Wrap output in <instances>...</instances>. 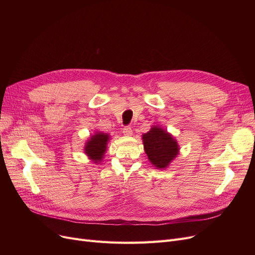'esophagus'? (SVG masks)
<instances>
[{
  "label": "esophagus",
  "instance_id": "34e87169",
  "mask_svg": "<svg viewBox=\"0 0 255 255\" xmlns=\"http://www.w3.org/2000/svg\"><path fill=\"white\" fill-rule=\"evenodd\" d=\"M123 133H124L125 135H127V136L132 135V128H131L130 126H126V127L123 129Z\"/></svg>",
  "mask_w": 255,
  "mask_h": 255
}]
</instances>
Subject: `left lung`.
Returning a JSON list of instances; mask_svg holds the SVG:
<instances>
[{
	"label": "left lung",
	"mask_w": 255,
	"mask_h": 255,
	"mask_svg": "<svg viewBox=\"0 0 255 255\" xmlns=\"http://www.w3.org/2000/svg\"><path fill=\"white\" fill-rule=\"evenodd\" d=\"M143 148L152 164L158 168H165L176 158L179 145L173 137L161 128L154 127L142 135Z\"/></svg>",
	"instance_id": "obj_1"
}]
</instances>
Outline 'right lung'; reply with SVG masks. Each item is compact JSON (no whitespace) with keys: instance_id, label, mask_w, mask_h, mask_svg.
Masks as SVG:
<instances>
[{"instance_id":"add662e5","label":"right lung","mask_w":255,"mask_h":255,"mask_svg":"<svg viewBox=\"0 0 255 255\" xmlns=\"http://www.w3.org/2000/svg\"><path fill=\"white\" fill-rule=\"evenodd\" d=\"M107 141H109V135L104 134V133H98V134L92 136V138L88 141L85 152L92 160L98 162L106 150Z\"/></svg>"}]
</instances>
